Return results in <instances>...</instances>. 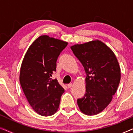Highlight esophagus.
I'll list each match as a JSON object with an SVG mask.
<instances>
[{
  "mask_svg": "<svg viewBox=\"0 0 133 133\" xmlns=\"http://www.w3.org/2000/svg\"><path fill=\"white\" fill-rule=\"evenodd\" d=\"M72 83H69V84L67 85V87H68V88H70L71 87H72Z\"/></svg>",
  "mask_w": 133,
  "mask_h": 133,
  "instance_id": "obj_1",
  "label": "esophagus"
}]
</instances>
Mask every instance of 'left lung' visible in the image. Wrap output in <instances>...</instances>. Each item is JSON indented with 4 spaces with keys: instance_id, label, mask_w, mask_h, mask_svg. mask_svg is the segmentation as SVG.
Here are the masks:
<instances>
[{
    "instance_id": "obj_1",
    "label": "left lung",
    "mask_w": 133,
    "mask_h": 133,
    "mask_svg": "<svg viewBox=\"0 0 133 133\" xmlns=\"http://www.w3.org/2000/svg\"><path fill=\"white\" fill-rule=\"evenodd\" d=\"M71 49L87 74L86 92L77 99L78 106L86 115H96L110 104L119 86L121 69L117 58L99 41L73 45Z\"/></svg>"
}]
</instances>
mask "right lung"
Wrapping results in <instances>:
<instances>
[{
  "label": "right lung",
  "mask_w": 133,
  "mask_h": 133,
  "mask_svg": "<svg viewBox=\"0 0 133 133\" xmlns=\"http://www.w3.org/2000/svg\"><path fill=\"white\" fill-rule=\"evenodd\" d=\"M68 43L41 36L25 54L20 72V83L32 109L40 115L50 116L57 111L65 90L57 79H52L56 62Z\"/></svg>",
  "instance_id": "right-lung-1"
}]
</instances>
